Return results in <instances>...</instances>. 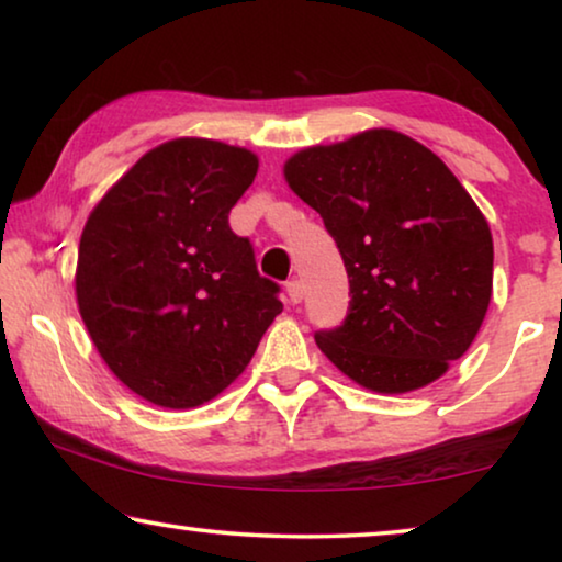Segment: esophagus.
I'll return each instance as SVG.
<instances>
[{"instance_id": "obj_1", "label": "esophagus", "mask_w": 562, "mask_h": 562, "mask_svg": "<svg viewBox=\"0 0 562 562\" xmlns=\"http://www.w3.org/2000/svg\"><path fill=\"white\" fill-rule=\"evenodd\" d=\"M286 294L291 304H299L304 299V283L302 281H289L286 283Z\"/></svg>"}]
</instances>
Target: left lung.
<instances>
[{"label": "left lung", "mask_w": 562, "mask_h": 562, "mask_svg": "<svg viewBox=\"0 0 562 562\" xmlns=\"http://www.w3.org/2000/svg\"><path fill=\"white\" fill-rule=\"evenodd\" d=\"M289 189L319 212L350 279V312L317 333L358 386L406 394L471 348L494 289L488 222L456 173L389 127L312 145L283 164Z\"/></svg>", "instance_id": "left-lung-1"}]
</instances>
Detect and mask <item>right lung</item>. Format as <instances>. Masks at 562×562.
I'll use <instances>...</instances> for the list:
<instances>
[{
    "label": "right lung",
    "mask_w": 562,
    "mask_h": 562,
    "mask_svg": "<svg viewBox=\"0 0 562 562\" xmlns=\"http://www.w3.org/2000/svg\"><path fill=\"white\" fill-rule=\"evenodd\" d=\"M256 173L248 148L176 137L145 153L83 225L79 314L110 371L145 402H212L283 310L227 222Z\"/></svg>",
    "instance_id": "obj_1"
}]
</instances>
